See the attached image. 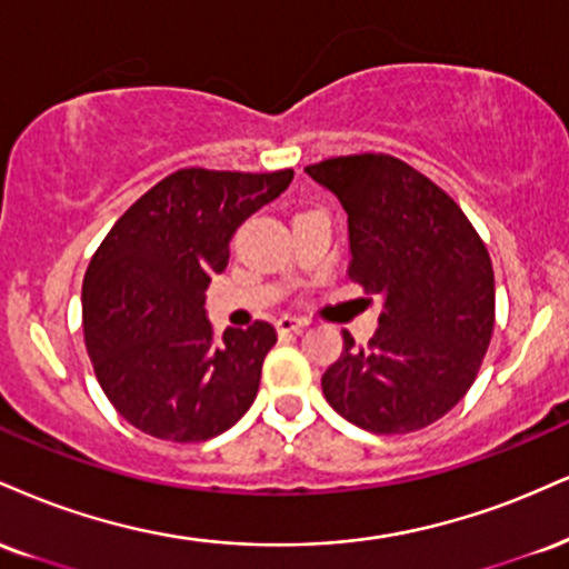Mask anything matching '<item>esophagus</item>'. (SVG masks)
I'll list each match as a JSON object with an SVG mask.
<instances>
[{"instance_id":"esophagus-1","label":"esophagus","mask_w":569,"mask_h":569,"mask_svg":"<svg viewBox=\"0 0 569 569\" xmlns=\"http://www.w3.org/2000/svg\"><path fill=\"white\" fill-rule=\"evenodd\" d=\"M305 326H307V320L293 318V315H280V318L276 320L278 333H297V331H302Z\"/></svg>"}]
</instances>
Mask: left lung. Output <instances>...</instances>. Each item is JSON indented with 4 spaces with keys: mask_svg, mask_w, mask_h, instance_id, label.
I'll return each instance as SVG.
<instances>
[{
    "mask_svg": "<svg viewBox=\"0 0 569 569\" xmlns=\"http://www.w3.org/2000/svg\"><path fill=\"white\" fill-rule=\"evenodd\" d=\"M347 211L350 280L381 297L366 347L323 373L328 406L373 435H406L442 419L469 392L496 323V280L482 238L442 188L387 153L305 169Z\"/></svg>",
    "mask_w": 569,
    "mask_h": 569,
    "instance_id": "obj_1",
    "label": "left lung"
}]
</instances>
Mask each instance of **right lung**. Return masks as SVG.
I'll list each match as a JSON object with an SVG mask.
<instances>
[{"instance_id": "obj_1", "label": "right lung", "mask_w": 569, "mask_h": 569, "mask_svg": "<svg viewBox=\"0 0 569 569\" xmlns=\"http://www.w3.org/2000/svg\"><path fill=\"white\" fill-rule=\"evenodd\" d=\"M291 180L293 169H180L102 238L81 286L84 341L102 392L140 432L201 442L254 402L276 328L257 320L214 337L203 305L232 232Z\"/></svg>"}]
</instances>
